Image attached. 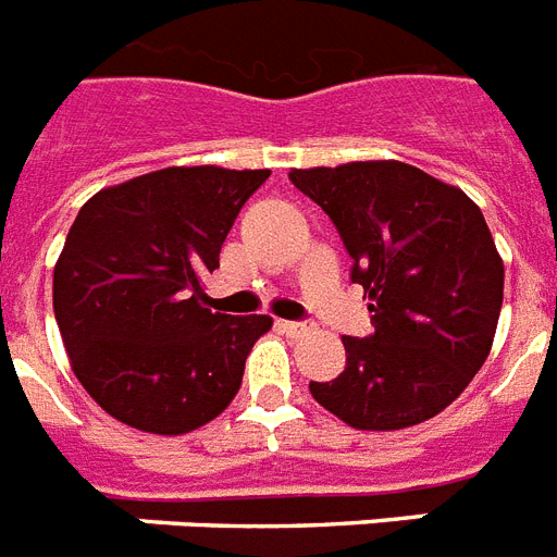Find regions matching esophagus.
Listing matches in <instances>:
<instances>
[{
	"label": "esophagus",
	"instance_id": "obj_1",
	"mask_svg": "<svg viewBox=\"0 0 557 557\" xmlns=\"http://www.w3.org/2000/svg\"><path fill=\"white\" fill-rule=\"evenodd\" d=\"M278 327H282V331L287 333V336H301V333L310 331V324H305V322H287V319H282V322H278Z\"/></svg>",
	"mask_w": 557,
	"mask_h": 557
}]
</instances>
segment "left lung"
Instances as JSON below:
<instances>
[{
  "mask_svg": "<svg viewBox=\"0 0 557 557\" xmlns=\"http://www.w3.org/2000/svg\"><path fill=\"white\" fill-rule=\"evenodd\" d=\"M324 209L371 299L373 333L345 336V371L310 382L359 431L431 420L483 368L504 305V261L469 195L399 160L293 169Z\"/></svg>",
  "mask_w": 557,
  "mask_h": 557,
  "instance_id": "1",
  "label": "left lung"
}]
</instances>
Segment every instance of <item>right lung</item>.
<instances>
[{
    "instance_id": "obj_1",
    "label": "right lung",
    "mask_w": 557,
    "mask_h": 557,
    "mask_svg": "<svg viewBox=\"0 0 557 557\" xmlns=\"http://www.w3.org/2000/svg\"><path fill=\"white\" fill-rule=\"evenodd\" d=\"M270 169L169 166L83 203L53 267L71 368L102 411L149 434L215 420L270 315L203 307L201 278Z\"/></svg>"
}]
</instances>
